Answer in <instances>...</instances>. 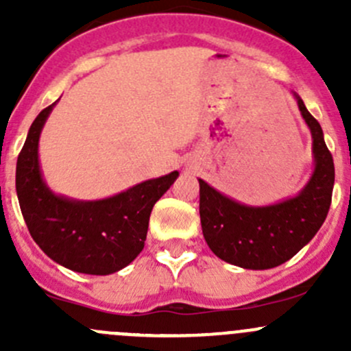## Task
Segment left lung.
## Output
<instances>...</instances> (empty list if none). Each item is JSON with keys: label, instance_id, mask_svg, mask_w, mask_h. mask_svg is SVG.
Listing matches in <instances>:
<instances>
[{"label": "left lung", "instance_id": "1", "mask_svg": "<svg viewBox=\"0 0 351 351\" xmlns=\"http://www.w3.org/2000/svg\"><path fill=\"white\" fill-rule=\"evenodd\" d=\"M313 137L314 169L293 197L268 205H247L224 195L207 182L200 185L202 232L215 256L244 270H268L299 253L326 219L335 185L332 156L319 122L292 93Z\"/></svg>", "mask_w": 351, "mask_h": 351}]
</instances>
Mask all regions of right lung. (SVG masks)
Returning <instances> with one entry per match:
<instances>
[{"label": "right lung", "mask_w": 351, "mask_h": 351, "mask_svg": "<svg viewBox=\"0 0 351 351\" xmlns=\"http://www.w3.org/2000/svg\"><path fill=\"white\" fill-rule=\"evenodd\" d=\"M56 104L34 120L16 161V195L23 219L34 241L56 263L77 274H115L143 251L151 210L180 173L146 180L100 200L52 192L40 168L38 141Z\"/></svg>", "instance_id": "obj_1"}]
</instances>
